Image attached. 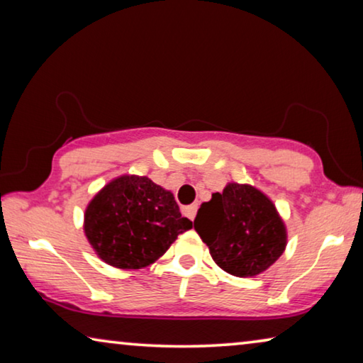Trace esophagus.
Instances as JSON below:
<instances>
[{"label": "esophagus", "instance_id": "1", "mask_svg": "<svg viewBox=\"0 0 363 363\" xmlns=\"http://www.w3.org/2000/svg\"><path fill=\"white\" fill-rule=\"evenodd\" d=\"M196 210H199V205H189V206H184V214L190 219L194 220L195 219V214H196Z\"/></svg>", "mask_w": 363, "mask_h": 363}]
</instances>
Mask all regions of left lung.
Masks as SVG:
<instances>
[{
  "mask_svg": "<svg viewBox=\"0 0 363 363\" xmlns=\"http://www.w3.org/2000/svg\"><path fill=\"white\" fill-rule=\"evenodd\" d=\"M194 227L227 274L255 277L279 259L286 229L275 205L247 184H227L200 206Z\"/></svg>",
  "mask_w": 363,
  "mask_h": 363,
  "instance_id": "obj_1",
  "label": "left lung"
}]
</instances>
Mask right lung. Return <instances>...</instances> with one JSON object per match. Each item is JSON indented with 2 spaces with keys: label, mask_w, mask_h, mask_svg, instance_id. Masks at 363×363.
Listing matches in <instances>:
<instances>
[{
  "label": "right lung",
  "mask_w": 363,
  "mask_h": 363,
  "mask_svg": "<svg viewBox=\"0 0 363 363\" xmlns=\"http://www.w3.org/2000/svg\"><path fill=\"white\" fill-rule=\"evenodd\" d=\"M192 220L181 216L174 196L149 177L108 182L84 213V233L102 261L118 269L155 262Z\"/></svg>",
  "instance_id": "obj_1"
}]
</instances>
